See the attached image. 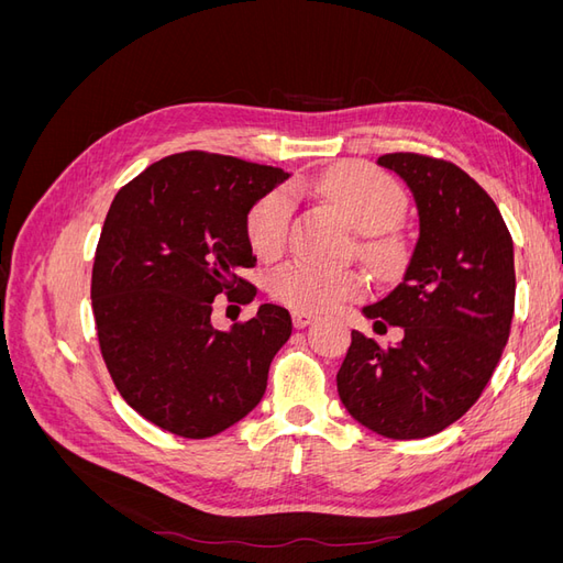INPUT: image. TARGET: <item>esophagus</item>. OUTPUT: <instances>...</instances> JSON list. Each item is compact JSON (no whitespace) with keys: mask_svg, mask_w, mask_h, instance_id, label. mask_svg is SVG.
Wrapping results in <instances>:
<instances>
[{"mask_svg":"<svg viewBox=\"0 0 563 563\" xmlns=\"http://www.w3.org/2000/svg\"><path fill=\"white\" fill-rule=\"evenodd\" d=\"M314 321V317L312 314H308V312H294V327L296 329H305V327H308V323H312Z\"/></svg>","mask_w":563,"mask_h":563,"instance_id":"34e87169","label":"esophagus"}]
</instances>
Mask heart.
I'll return each instance as SVG.
<instances>
[{
    "instance_id": "1",
    "label": "heart",
    "mask_w": 563,
    "mask_h": 563,
    "mask_svg": "<svg viewBox=\"0 0 563 563\" xmlns=\"http://www.w3.org/2000/svg\"><path fill=\"white\" fill-rule=\"evenodd\" d=\"M312 187L347 218L352 228L373 234L362 242V253L368 261L387 265L397 258L395 242H389L383 232L401 218L406 197L387 174L366 164H340L317 178ZM291 211L294 197L286 187L255 203L246 218V236L255 253L272 258L284 249ZM265 288L272 298L298 312H329L347 300L362 298L366 282L360 272L327 269L294 258L269 272Z\"/></svg>"
}]
</instances>
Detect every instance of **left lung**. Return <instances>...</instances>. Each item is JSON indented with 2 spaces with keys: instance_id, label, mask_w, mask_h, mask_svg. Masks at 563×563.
<instances>
[{
  "instance_id": "1",
  "label": "left lung",
  "mask_w": 563,
  "mask_h": 563,
  "mask_svg": "<svg viewBox=\"0 0 563 563\" xmlns=\"http://www.w3.org/2000/svg\"><path fill=\"white\" fill-rule=\"evenodd\" d=\"M378 164L411 187L420 234L401 284L364 308L376 331L401 327L399 345L352 331L338 371L350 416L387 439L446 430L482 397L515 317V244L484 187L463 168L416 152Z\"/></svg>"
}]
</instances>
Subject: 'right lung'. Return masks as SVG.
<instances>
[{
    "instance_id": "1",
    "label": "right lung",
    "mask_w": 563,
    "mask_h": 563,
    "mask_svg": "<svg viewBox=\"0 0 563 563\" xmlns=\"http://www.w3.org/2000/svg\"><path fill=\"white\" fill-rule=\"evenodd\" d=\"M286 178L190 150L150 164L112 199L91 277L98 345L119 395L166 432L216 437L265 395L291 314L265 302L230 331L211 314L220 294L255 298L240 277L255 265L246 218Z\"/></svg>"
}]
</instances>
